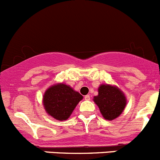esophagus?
<instances>
[{"mask_svg":"<svg viewBox=\"0 0 160 160\" xmlns=\"http://www.w3.org/2000/svg\"><path fill=\"white\" fill-rule=\"evenodd\" d=\"M84 99L86 100V101H90V95H86V96L84 97Z\"/></svg>","mask_w":160,"mask_h":160,"instance_id":"esophagus-1","label":"esophagus"}]
</instances>
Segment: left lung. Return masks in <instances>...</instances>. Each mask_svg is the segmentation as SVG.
Listing matches in <instances>:
<instances>
[{
	"instance_id": "left-lung-1",
	"label": "left lung",
	"mask_w": 160,
	"mask_h": 160,
	"mask_svg": "<svg viewBox=\"0 0 160 160\" xmlns=\"http://www.w3.org/2000/svg\"><path fill=\"white\" fill-rule=\"evenodd\" d=\"M93 101L103 117L110 121L118 117L126 105L124 93L118 88L110 85H101L98 89V95L94 97Z\"/></svg>"
}]
</instances>
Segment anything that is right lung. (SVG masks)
Segmentation results:
<instances>
[{"label":"right lung","mask_w":160,"mask_h":160,"mask_svg":"<svg viewBox=\"0 0 160 160\" xmlns=\"http://www.w3.org/2000/svg\"><path fill=\"white\" fill-rule=\"evenodd\" d=\"M83 96L63 83L54 85L46 91L43 104L46 112L56 120H67Z\"/></svg>","instance_id":"obj_1"}]
</instances>
